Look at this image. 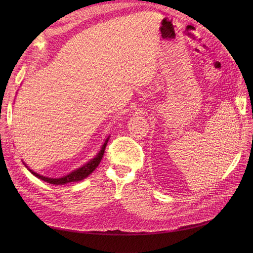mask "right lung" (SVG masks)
Instances as JSON below:
<instances>
[{"instance_id": "1", "label": "right lung", "mask_w": 253, "mask_h": 253, "mask_svg": "<svg viewBox=\"0 0 253 253\" xmlns=\"http://www.w3.org/2000/svg\"><path fill=\"white\" fill-rule=\"evenodd\" d=\"M108 140L109 138L105 140L104 144L102 145V149L100 150V152L98 153V155L94 158L91 159L90 162H88L86 165H84L83 167L79 168V169L75 170L74 172L70 173L66 176H63V177L61 178H49V177H45V176H42L40 174H38L32 170H29L30 172H32L35 176H37L38 178H40L44 181L46 182H49V183H52V185H65V183L67 182H72V181H79V180H82L85 177H87V176L93 172L96 168L99 166V164H100L101 159L103 157V154H104V150H105V147L106 144H108Z\"/></svg>"}]
</instances>
